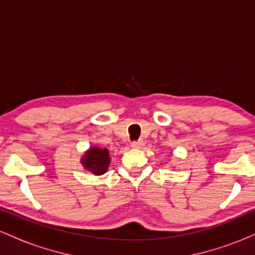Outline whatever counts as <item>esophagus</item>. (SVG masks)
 Here are the masks:
<instances>
[{
  "label": "esophagus",
  "instance_id": "34e87169",
  "mask_svg": "<svg viewBox=\"0 0 255 255\" xmlns=\"http://www.w3.org/2000/svg\"><path fill=\"white\" fill-rule=\"evenodd\" d=\"M144 144H145V142L142 141V140H139V141H133V142H131L130 146L133 148H141L142 146H144Z\"/></svg>",
  "mask_w": 255,
  "mask_h": 255
}]
</instances>
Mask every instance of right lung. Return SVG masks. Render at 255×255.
<instances>
[{
    "instance_id": "obj_1",
    "label": "right lung",
    "mask_w": 255,
    "mask_h": 255,
    "mask_svg": "<svg viewBox=\"0 0 255 255\" xmlns=\"http://www.w3.org/2000/svg\"><path fill=\"white\" fill-rule=\"evenodd\" d=\"M80 162L84 168L93 175H103L104 172H107L110 164L109 151L107 148L96 147V146L91 147L89 151L85 152Z\"/></svg>"
}]
</instances>
